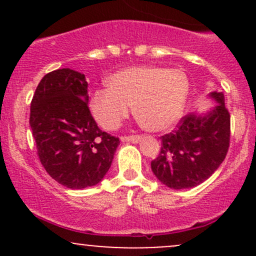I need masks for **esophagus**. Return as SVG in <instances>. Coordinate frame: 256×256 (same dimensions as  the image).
<instances>
[{"label": "esophagus", "mask_w": 256, "mask_h": 256, "mask_svg": "<svg viewBox=\"0 0 256 256\" xmlns=\"http://www.w3.org/2000/svg\"><path fill=\"white\" fill-rule=\"evenodd\" d=\"M140 136H124V137H122V142L138 143V142H140Z\"/></svg>", "instance_id": "1"}]
</instances>
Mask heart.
Returning <instances> with one entry per match:
<instances>
[{
  "instance_id": "1",
  "label": "heart",
  "mask_w": 256,
  "mask_h": 256,
  "mask_svg": "<svg viewBox=\"0 0 256 256\" xmlns=\"http://www.w3.org/2000/svg\"><path fill=\"white\" fill-rule=\"evenodd\" d=\"M189 89V78L183 70L128 67L110 76L108 89L92 94L90 110L101 128L116 130L134 104V116L143 128L167 131L183 116Z\"/></svg>"
}]
</instances>
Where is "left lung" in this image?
<instances>
[{
	"mask_svg": "<svg viewBox=\"0 0 256 256\" xmlns=\"http://www.w3.org/2000/svg\"><path fill=\"white\" fill-rule=\"evenodd\" d=\"M208 98L216 104L182 118L178 128L161 137V152L152 161L158 180L174 190L190 189L207 180L224 161L230 143V113L224 94L214 90Z\"/></svg>",
	"mask_w": 256,
	"mask_h": 256,
	"instance_id": "obj_1",
	"label": "left lung"
}]
</instances>
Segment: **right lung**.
Returning <instances> with one entry per match:
<instances>
[{"label":"right lung","instance_id":"obj_1","mask_svg":"<svg viewBox=\"0 0 256 256\" xmlns=\"http://www.w3.org/2000/svg\"><path fill=\"white\" fill-rule=\"evenodd\" d=\"M88 102L85 76L71 68L44 76L31 102L30 126L40 164L70 189L98 184L120 143L100 130Z\"/></svg>","mask_w":256,"mask_h":256}]
</instances>
